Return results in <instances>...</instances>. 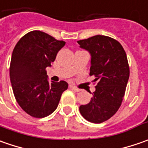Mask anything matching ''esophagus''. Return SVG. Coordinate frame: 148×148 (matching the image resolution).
I'll list each match as a JSON object with an SVG mask.
<instances>
[{
	"label": "esophagus",
	"mask_w": 148,
	"mask_h": 148,
	"mask_svg": "<svg viewBox=\"0 0 148 148\" xmlns=\"http://www.w3.org/2000/svg\"><path fill=\"white\" fill-rule=\"evenodd\" d=\"M69 87H70V89H71L72 90L76 91V92H79V91H80V89L77 88V87H75V86H70Z\"/></svg>",
	"instance_id": "esophagus-1"
}]
</instances>
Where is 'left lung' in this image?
Returning a JSON list of instances; mask_svg holds the SVG:
<instances>
[{
	"label": "left lung",
	"instance_id": "obj_1",
	"mask_svg": "<svg viewBox=\"0 0 148 148\" xmlns=\"http://www.w3.org/2000/svg\"><path fill=\"white\" fill-rule=\"evenodd\" d=\"M77 43L90 54V75L95 76L96 82L90 101L81 105L79 110L89 122H105L118 111L124 96L129 78L127 55L117 40L105 35Z\"/></svg>",
	"mask_w": 148,
	"mask_h": 148
}]
</instances>
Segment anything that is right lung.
<instances>
[{"instance_id":"add662e5","label":"right lung","mask_w":148,"mask_h":148,"mask_svg":"<svg viewBox=\"0 0 148 148\" xmlns=\"http://www.w3.org/2000/svg\"><path fill=\"white\" fill-rule=\"evenodd\" d=\"M65 43L34 30L21 38L13 50L10 66L11 86L17 103L32 117L51 114L68 87L65 81L50 82L46 71Z\"/></svg>"}]
</instances>
